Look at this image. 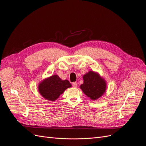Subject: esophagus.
Returning a JSON list of instances; mask_svg holds the SVG:
<instances>
[{"label":"esophagus","instance_id":"1","mask_svg":"<svg viewBox=\"0 0 146 146\" xmlns=\"http://www.w3.org/2000/svg\"><path fill=\"white\" fill-rule=\"evenodd\" d=\"M72 86L74 88H77V83L76 82H73L72 83Z\"/></svg>","mask_w":146,"mask_h":146}]
</instances>
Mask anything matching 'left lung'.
Returning <instances> with one entry per match:
<instances>
[{
	"label": "left lung",
	"mask_w": 146,
	"mask_h": 146,
	"mask_svg": "<svg viewBox=\"0 0 146 146\" xmlns=\"http://www.w3.org/2000/svg\"><path fill=\"white\" fill-rule=\"evenodd\" d=\"M83 79V83L80 88L91 99L96 100L100 98L105 92L107 83L98 73L90 70L84 75Z\"/></svg>",
	"instance_id": "1"
}]
</instances>
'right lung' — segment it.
Wrapping results in <instances>:
<instances>
[{
    "mask_svg": "<svg viewBox=\"0 0 146 146\" xmlns=\"http://www.w3.org/2000/svg\"><path fill=\"white\" fill-rule=\"evenodd\" d=\"M71 86V84L68 80H63L58 75H54L44 79L39 83L38 91L40 94L46 100L55 101L67 88Z\"/></svg>",
    "mask_w": 146,
    "mask_h": 146,
    "instance_id": "add662e5",
    "label": "right lung"
}]
</instances>
